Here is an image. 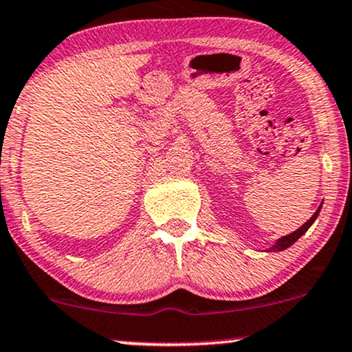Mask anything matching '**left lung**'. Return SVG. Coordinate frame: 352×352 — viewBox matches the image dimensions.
<instances>
[{
    "instance_id": "left-lung-1",
    "label": "left lung",
    "mask_w": 352,
    "mask_h": 352,
    "mask_svg": "<svg viewBox=\"0 0 352 352\" xmlns=\"http://www.w3.org/2000/svg\"><path fill=\"white\" fill-rule=\"evenodd\" d=\"M320 210H321V206H320V208H318L316 212L313 214V216L309 217L308 221L305 222V224L300 227V229H296L295 232H292V234L285 235V237H282V239H278V241H276V242L274 243V245H272L270 249H268V252H282V250H285V249H288V247H290V245H293V243L298 241L301 235H303V234L307 232V230L309 229V227H311L313 222L316 221V217H318V214H320Z\"/></svg>"
}]
</instances>
